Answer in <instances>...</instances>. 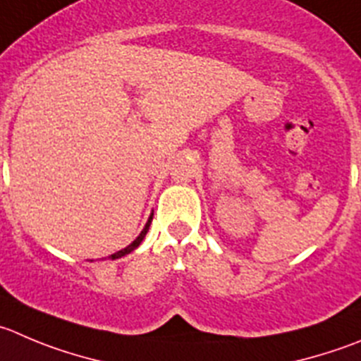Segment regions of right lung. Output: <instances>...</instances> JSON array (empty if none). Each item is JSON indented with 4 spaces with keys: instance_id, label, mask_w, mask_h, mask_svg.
Listing matches in <instances>:
<instances>
[{
    "instance_id": "add662e5",
    "label": "right lung",
    "mask_w": 361,
    "mask_h": 361,
    "mask_svg": "<svg viewBox=\"0 0 361 361\" xmlns=\"http://www.w3.org/2000/svg\"><path fill=\"white\" fill-rule=\"evenodd\" d=\"M152 216H154V212H152V214H150L149 221H147V225H145V228L142 230V234H140L138 238H136L135 241L131 243V245L127 246V248H123V250H120V252H116V253H113V255H109V259H111V260H115V259H120V257L127 255V253H131L133 250H135V248H138V246H140V243L143 241V238H145V235H147V232H149V226H150V223H152Z\"/></svg>"
}]
</instances>
